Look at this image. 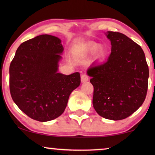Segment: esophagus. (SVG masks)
<instances>
[{"label":"esophagus","instance_id":"obj_1","mask_svg":"<svg viewBox=\"0 0 155 155\" xmlns=\"http://www.w3.org/2000/svg\"><path fill=\"white\" fill-rule=\"evenodd\" d=\"M89 80V77L86 74H83L81 77V81L82 83H85Z\"/></svg>","mask_w":155,"mask_h":155}]
</instances>
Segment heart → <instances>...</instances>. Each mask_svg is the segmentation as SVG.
Here are the masks:
<instances>
[{
    "label": "heart",
    "instance_id": "obj_1",
    "mask_svg": "<svg viewBox=\"0 0 155 155\" xmlns=\"http://www.w3.org/2000/svg\"><path fill=\"white\" fill-rule=\"evenodd\" d=\"M98 48H99L98 44H94H94H90V45L87 46V49H86V51H87V52H89V53H90V54H94V52H96L97 51H98ZM98 53H99L100 55H104V52L103 51V50L101 49L99 51Z\"/></svg>",
    "mask_w": 155,
    "mask_h": 155
}]
</instances>
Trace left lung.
<instances>
[{"label":"left lung","mask_w":155,"mask_h":155,"mask_svg":"<svg viewBox=\"0 0 155 155\" xmlns=\"http://www.w3.org/2000/svg\"><path fill=\"white\" fill-rule=\"evenodd\" d=\"M111 52L108 60L89 68L94 86L93 106L106 119L123 120L145 101L149 70L140 45L124 34L108 31Z\"/></svg>","instance_id":"1"}]
</instances>
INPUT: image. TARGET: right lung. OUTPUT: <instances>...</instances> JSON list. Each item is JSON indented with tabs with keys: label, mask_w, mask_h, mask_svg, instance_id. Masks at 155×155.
I'll use <instances>...</instances> for the list:
<instances>
[{
	"label": "right lung",
	"mask_w": 155,
	"mask_h": 155,
	"mask_svg": "<svg viewBox=\"0 0 155 155\" xmlns=\"http://www.w3.org/2000/svg\"><path fill=\"white\" fill-rule=\"evenodd\" d=\"M64 51L61 40L41 35L22 43L9 66V90L21 111L35 120L47 122L65 111L72 91L80 85L78 72H57Z\"/></svg>",
	"instance_id": "obj_1"
}]
</instances>
